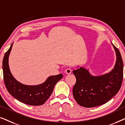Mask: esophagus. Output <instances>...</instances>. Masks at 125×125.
<instances>
[{
    "instance_id": "34e87169",
    "label": "esophagus",
    "mask_w": 125,
    "mask_h": 125,
    "mask_svg": "<svg viewBox=\"0 0 125 125\" xmlns=\"http://www.w3.org/2000/svg\"><path fill=\"white\" fill-rule=\"evenodd\" d=\"M65 73H66V74H71V73H72V69H71V68H67V69L65 70Z\"/></svg>"
}]
</instances>
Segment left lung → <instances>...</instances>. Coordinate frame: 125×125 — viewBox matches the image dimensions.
<instances>
[{
    "label": "left lung",
    "mask_w": 125,
    "mask_h": 125,
    "mask_svg": "<svg viewBox=\"0 0 125 125\" xmlns=\"http://www.w3.org/2000/svg\"><path fill=\"white\" fill-rule=\"evenodd\" d=\"M115 50L116 62L110 72L95 76L89 70L77 66L73 73L76 78L73 88V97L78 105L85 107H93L106 103L120 89L123 80L124 64L121 53L112 42Z\"/></svg>",
    "instance_id": "8db88e82"
}]
</instances>
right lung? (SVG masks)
I'll use <instances>...</instances> for the list:
<instances>
[{
	"label": "right lung",
	"mask_w": 125,
	"mask_h": 125,
	"mask_svg": "<svg viewBox=\"0 0 125 125\" xmlns=\"http://www.w3.org/2000/svg\"><path fill=\"white\" fill-rule=\"evenodd\" d=\"M13 43L4 54L3 60V78L5 85L10 94L24 104L29 105H42L52 94L56 83L62 78L59 74L47 78L44 83L37 85H27L20 83L11 74L8 64V58Z\"/></svg>",
	"instance_id": "1"
}]
</instances>
